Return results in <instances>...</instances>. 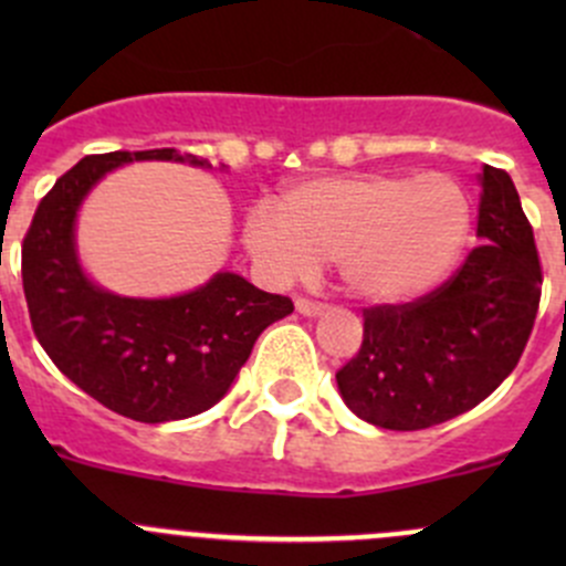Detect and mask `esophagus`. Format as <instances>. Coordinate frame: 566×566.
I'll list each match as a JSON object with an SVG mask.
<instances>
[{"instance_id": "obj_1", "label": "esophagus", "mask_w": 566, "mask_h": 566, "mask_svg": "<svg viewBox=\"0 0 566 566\" xmlns=\"http://www.w3.org/2000/svg\"><path fill=\"white\" fill-rule=\"evenodd\" d=\"M295 310L306 317H317L325 312V304H319V301H312V298H304V295H301V298H295Z\"/></svg>"}]
</instances>
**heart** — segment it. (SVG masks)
<instances>
[{
	"instance_id": "obj_1",
	"label": "heart",
	"mask_w": 566,
	"mask_h": 566,
	"mask_svg": "<svg viewBox=\"0 0 566 566\" xmlns=\"http://www.w3.org/2000/svg\"><path fill=\"white\" fill-rule=\"evenodd\" d=\"M468 235L465 191L447 175H350L295 186L279 208L256 205L243 241L273 282L336 260L353 295L380 304L427 293Z\"/></svg>"
}]
</instances>
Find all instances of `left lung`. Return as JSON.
Instances as JSON below:
<instances>
[{
	"label": "left lung",
	"mask_w": 566,
	"mask_h": 566,
	"mask_svg": "<svg viewBox=\"0 0 566 566\" xmlns=\"http://www.w3.org/2000/svg\"><path fill=\"white\" fill-rule=\"evenodd\" d=\"M465 262L410 304L364 310V339L336 373L356 416L384 430H427L490 397L517 367L534 328L542 265L534 230L504 169H482Z\"/></svg>",
	"instance_id": "obj_1"
}]
</instances>
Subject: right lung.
<instances>
[{"label":"right lung","instance_id":"obj_1","mask_svg":"<svg viewBox=\"0 0 566 566\" xmlns=\"http://www.w3.org/2000/svg\"><path fill=\"white\" fill-rule=\"evenodd\" d=\"M182 161L175 147L87 156L40 199L21 243V282L38 342L62 375L125 419L161 424L219 402L256 336L293 312L238 273H216L177 298H119L95 287L73 249L84 193L128 161ZM205 167L208 161L188 156Z\"/></svg>","mask_w":566,"mask_h":566}]
</instances>
